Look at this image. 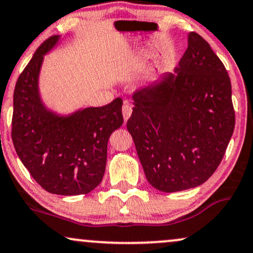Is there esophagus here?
Segmentation results:
<instances>
[{"mask_svg": "<svg viewBox=\"0 0 253 253\" xmlns=\"http://www.w3.org/2000/svg\"><path fill=\"white\" fill-rule=\"evenodd\" d=\"M122 112H123L124 121H127V120H129V117L131 116V112H132V108H131V105H130L129 103H127V102L124 103L123 109H122Z\"/></svg>", "mask_w": 253, "mask_h": 253, "instance_id": "34e87169", "label": "esophagus"}]
</instances>
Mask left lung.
<instances>
[{
    "label": "left lung",
    "mask_w": 253,
    "mask_h": 253,
    "mask_svg": "<svg viewBox=\"0 0 253 253\" xmlns=\"http://www.w3.org/2000/svg\"><path fill=\"white\" fill-rule=\"evenodd\" d=\"M231 95L225 67L196 33L173 73L133 92L126 127L155 189L183 191L212 176L235 129Z\"/></svg>",
    "instance_id": "8db88e82"
}]
</instances>
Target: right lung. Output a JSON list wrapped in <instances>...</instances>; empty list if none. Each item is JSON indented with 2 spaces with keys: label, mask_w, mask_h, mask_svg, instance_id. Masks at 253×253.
Wrapping results in <instances>:
<instances>
[{
  "label": "right lung",
  "mask_w": 253,
  "mask_h": 253,
  "mask_svg": "<svg viewBox=\"0 0 253 253\" xmlns=\"http://www.w3.org/2000/svg\"><path fill=\"white\" fill-rule=\"evenodd\" d=\"M62 36L37 49L18 77L14 91L12 143L31 177L48 192L77 196L102 182L109 137L123 124L122 98L104 107L80 108L69 114L49 108L40 90L44 56Z\"/></svg>",
  "instance_id": "obj_1"
}]
</instances>
